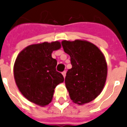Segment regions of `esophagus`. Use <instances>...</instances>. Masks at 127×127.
<instances>
[{"label":"esophagus","instance_id":"obj_1","mask_svg":"<svg viewBox=\"0 0 127 127\" xmlns=\"http://www.w3.org/2000/svg\"><path fill=\"white\" fill-rule=\"evenodd\" d=\"M62 74H63L64 77H65V76H66V71H63V73H62Z\"/></svg>","mask_w":127,"mask_h":127}]
</instances>
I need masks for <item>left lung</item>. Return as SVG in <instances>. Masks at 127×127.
Returning a JSON list of instances; mask_svg holds the SVG:
<instances>
[{
    "label": "left lung",
    "mask_w": 127,
    "mask_h": 127,
    "mask_svg": "<svg viewBox=\"0 0 127 127\" xmlns=\"http://www.w3.org/2000/svg\"><path fill=\"white\" fill-rule=\"evenodd\" d=\"M61 43L72 65L65 77L69 96L75 103H88L104 88L107 75L105 58L97 46L86 40H64Z\"/></svg>",
    "instance_id": "obj_1"
}]
</instances>
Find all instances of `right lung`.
<instances>
[{"label":"right lung","mask_w":127,"mask_h":127,"mask_svg":"<svg viewBox=\"0 0 127 127\" xmlns=\"http://www.w3.org/2000/svg\"><path fill=\"white\" fill-rule=\"evenodd\" d=\"M61 47V42H43L30 45L19 53L13 66L16 85L29 101L40 106L52 101L56 86L64 82L56 71L57 61L52 57L53 51Z\"/></svg>","instance_id":"right-lung-1"}]
</instances>
